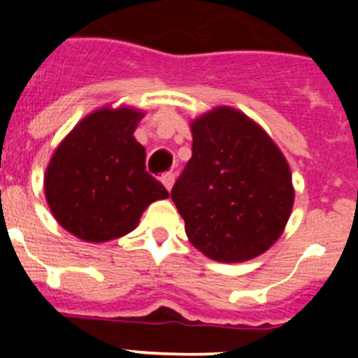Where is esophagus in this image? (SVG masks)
I'll use <instances>...</instances> for the list:
<instances>
[{
	"label": "esophagus",
	"instance_id": "34e87169",
	"mask_svg": "<svg viewBox=\"0 0 358 358\" xmlns=\"http://www.w3.org/2000/svg\"><path fill=\"white\" fill-rule=\"evenodd\" d=\"M161 181H163L164 188L170 192V189H172V186H173V181H176V173H173V172L163 173V176H161Z\"/></svg>",
	"mask_w": 358,
	"mask_h": 358
}]
</instances>
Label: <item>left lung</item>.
<instances>
[{
    "instance_id": "obj_1",
    "label": "left lung",
    "mask_w": 358,
    "mask_h": 358,
    "mask_svg": "<svg viewBox=\"0 0 358 358\" xmlns=\"http://www.w3.org/2000/svg\"><path fill=\"white\" fill-rule=\"evenodd\" d=\"M192 159L172 201L189 242L217 262L267 251L292 211L290 169L280 148L245 115L218 107L192 123Z\"/></svg>"
}]
</instances>
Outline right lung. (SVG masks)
<instances>
[{
	"label": "right lung",
	"instance_id": "obj_1",
	"mask_svg": "<svg viewBox=\"0 0 358 358\" xmlns=\"http://www.w3.org/2000/svg\"><path fill=\"white\" fill-rule=\"evenodd\" d=\"M141 113L129 107L85 116L53 154L44 192L53 217L85 242H107L136 227L150 202L169 192L145 166L134 138Z\"/></svg>",
	"mask_w": 358,
	"mask_h": 358
}]
</instances>
